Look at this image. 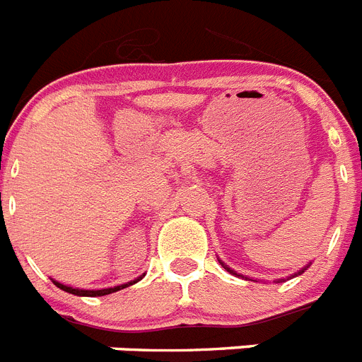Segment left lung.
<instances>
[{
    "mask_svg": "<svg viewBox=\"0 0 362 362\" xmlns=\"http://www.w3.org/2000/svg\"><path fill=\"white\" fill-rule=\"evenodd\" d=\"M219 263H221V267L225 268V270H226V272H230V274H233V276H239V277H245V279H250V277H246V276H241V274H238V272H235V270H232V268H230V267H228V264H225V263H223V261H221V259H219ZM310 264H312V261H310V263H308V264H306V267H303V268H300V270H299V272H296V274H293V276H290V279H292V277H297V276H300V274H303V272H305V270H306V268H310ZM250 281H254V279H250ZM279 281H284V279H277V283H279Z\"/></svg>",
    "mask_w": 362,
    "mask_h": 362,
    "instance_id": "left-lung-1",
    "label": "left lung"
}]
</instances>
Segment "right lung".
<instances>
[{"instance_id": "obj_1", "label": "right lung", "mask_w": 362, "mask_h": 362, "mask_svg": "<svg viewBox=\"0 0 362 362\" xmlns=\"http://www.w3.org/2000/svg\"><path fill=\"white\" fill-rule=\"evenodd\" d=\"M141 277H136L134 281H129V283H124V284H119V286H114V288H101V290H83V288H74V286H66V284L63 283H57V281L52 279V283L56 284L57 288H62L65 290V292L69 293H74V296H81V297H99V296H108V293H114L117 292V290H123L127 288V286H130V284H136L137 281H141Z\"/></svg>"}]
</instances>
